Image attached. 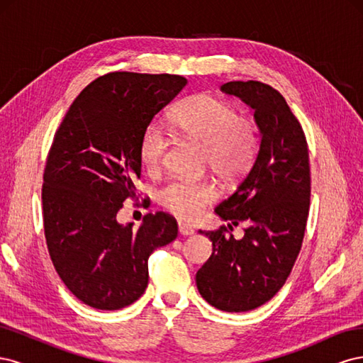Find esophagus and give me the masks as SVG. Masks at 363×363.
I'll use <instances>...</instances> for the list:
<instances>
[{
	"instance_id": "1",
	"label": "esophagus",
	"mask_w": 363,
	"mask_h": 363,
	"mask_svg": "<svg viewBox=\"0 0 363 363\" xmlns=\"http://www.w3.org/2000/svg\"><path fill=\"white\" fill-rule=\"evenodd\" d=\"M179 233L182 236H191V235H194V228H192V225L186 224V223H179Z\"/></svg>"
}]
</instances>
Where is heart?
<instances>
[{
    "label": "heart",
    "instance_id": "1",
    "mask_svg": "<svg viewBox=\"0 0 363 363\" xmlns=\"http://www.w3.org/2000/svg\"><path fill=\"white\" fill-rule=\"evenodd\" d=\"M171 124L179 133L203 145L204 164L219 180H242L256 162L260 136L255 121L238 115L236 108L208 94L186 98L171 113ZM168 142L160 127L151 124L139 142L142 168L155 174L162 168ZM160 206L184 221L199 218L203 208L218 199L216 184L208 180L175 179L159 191Z\"/></svg>",
    "mask_w": 363,
    "mask_h": 363
}]
</instances>
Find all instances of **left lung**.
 Here are the masks:
<instances>
[{"instance_id":"1","label":"left lung","mask_w":363,"mask_h":363,"mask_svg":"<svg viewBox=\"0 0 363 363\" xmlns=\"http://www.w3.org/2000/svg\"><path fill=\"white\" fill-rule=\"evenodd\" d=\"M221 91L255 111L260 147L236 191L215 208L233 225L248 223L245 235L236 240L224 225L200 230L212 240L213 252L195 280L216 309L248 312L280 291L298 257L311 204L309 150L298 119L274 87L248 80L228 82Z\"/></svg>"}]
</instances>
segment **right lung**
<instances>
[{
    "instance_id": "obj_1",
    "label": "right lung",
    "mask_w": 363,
    "mask_h": 363,
    "mask_svg": "<svg viewBox=\"0 0 363 363\" xmlns=\"http://www.w3.org/2000/svg\"><path fill=\"white\" fill-rule=\"evenodd\" d=\"M186 83L108 72L84 87L54 135L42 186L47 247L65 286L95 309L135 303L147 289L150 255L177 238L169 213H147L138 230L116 213L136 199L142 133Z\"/></svg>"
}]
</instances>
